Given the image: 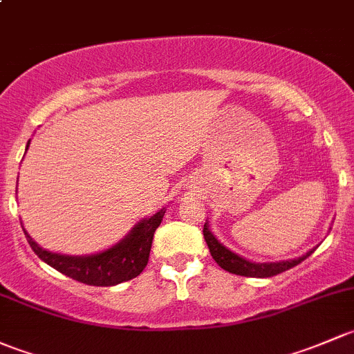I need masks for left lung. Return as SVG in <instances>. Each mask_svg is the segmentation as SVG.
Instances as JSON below:
<instances>
[{
  "instance_id": "1",
  "label": "left lung",
  "mask_w": 354,
  "mask_h": 354,
  "mask_svg": "<svg viewBox=\"0 0 354 354\" xmlns=\"http://www.w3.org/2000/svg\"><path fill=\"white\" fill-rule=\"evenodd\" d=\"M204 240L207 243V249H209L211 256H213L216 264L220 266L225 271L232 272L236 276H247V278H271V276L279 274V272H285L288 269L295 268L297 264H300L301 261H305L315 249L308 250L305 256L290 259V261H279V262H252L247 261L245 257L239 256V254L232 252L230 249L223 245L216 236L213 235L209 230V225L204 223L203 228Z\"/></svg>"
}]
</instances>
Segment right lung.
<instances>
[{"label":"right lung","mask_w":354,"mask_h":354,"mask_svg":"<svg viewBox=\"0 0 354 354\" xmlns=\"http://www.w3.org/2000/svg\"><path fill=\"white\" fill-rule=\"evenodd\" d=\"M28 145L30 141L27 143V148ZM163 214H165V207L134 225L133 230L111 249L92 254V256H63V254L49 252L42 249L35 240H32L27 232L24 230V233L39 259H42L56 271L90 286H114L136 278L147 268L153 235L162 223Z\"/></svg>","instance_id":"obj_1"}]
</instances>
